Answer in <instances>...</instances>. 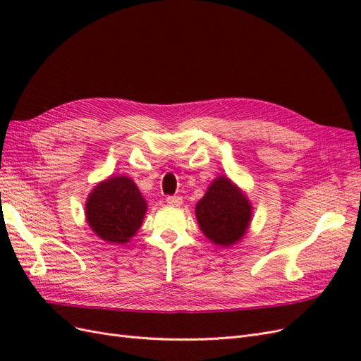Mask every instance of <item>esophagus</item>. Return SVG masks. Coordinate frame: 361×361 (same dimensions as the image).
I'll list each match as a JSON object with an SVG mask.
<instances>
[{"mask_svg":"<svg viewBox=\"0 0 361 361\" xmlns=\"http://www.w3.org/2000/svg\"><path fill=\"white\" fill-rule=\"evenodd\" d=\"M166 202L170 206H180L182 204V197H179V195H169V197L166 199Z\"/></svg>","mask_w":361,"mask_h":361,"instance_id":"esophagus-1","label":"esophagus"}]
</instances>
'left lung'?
I'll use <instances>...</instances> for the list:
<instances>
[{
	"mask_svg": "<svg viewBox=\"0 0 361 361\" xmlns=\"http://www.w3.org/2000/svg\"><path fill=\"white\" fill-rule=\"evenodd\" d=\"M195 216L207 239L216 245L231 247L247 233L251 204L231 179L220 176L195 204Z\"/></svg>",
	"mask_w": 361,
	"mask_h": 361,
	"instance_id": "left-lung-1",
	"label": "left lung"
}]
</instances>
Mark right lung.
Instances as JSON below:
<instances>
[{"label": "right lung", "instance_id": "add662e5", "mask_svg": "<svg viewBox=\"0 0 361 361\" xmlns=\"http://www.w3.org/2000/svg\"><path fill=\"white\" fill-rule=\"evenodd\" d=\"M147 211L143 195L133 179L111 176L97 183L85 203V218L92 231L111 244L130 241Z\"/></svg>", "mask_w": 361, "mask_h": 361}]
</instances>
